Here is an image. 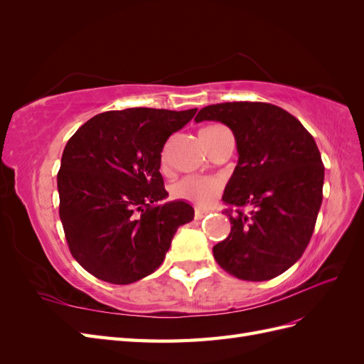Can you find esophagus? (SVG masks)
<instances>
[{
    "instance_id": "esophagus-1",
    "label": "esophagus",
    "mask_w": 364,
    "mask_h": 364,
    "mask_svg": "<svg viewBox=\"0 0 364 364\" xmlns=\"http://www.w3.org/2000/svg\"><path fill=\"white\" fill-rule=\"evenodd\" d=\"M206 214H208V211H203V209H196V211H194V218L196 220H202Z\"/></svg>"
}]
</instances>
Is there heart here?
Returning a JSON list of instances; mask_svg holds the SVG:
<instances>
[{
    "instance_id": "b5f03b06",
    "label": "heart",
    "mask_w": 364,
    "mask_h": 364,
    "mask_svg": "<svg viewBox=\"0 0 364 364\" xmlns=\"http://www.w3.org/2000/svg\"><path fill=\"white\" fill-rule=\"evenodd\" d=\"M226 132L225 127L211 124L200 130V139L203 146H208L209 142L215 139L220 134ZM222 191V185L215 179H205V178H183L179 182L173 185V194L181 200L194 203L197 206H208L211 205Z\"/></svg>"
}]
</instances>
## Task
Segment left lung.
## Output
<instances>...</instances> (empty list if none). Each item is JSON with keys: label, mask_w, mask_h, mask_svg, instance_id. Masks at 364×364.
Wrapping results in <instances>:
<instances>
[{"label": "left lung", "mask_w": 364, "mask_h": 364, "mask_svg": "<svg viewBox=\"0 0 364 364\" xmlns=\"http://www.w3.org/2000/svg\"><path fill=\"white\" fill-rule=\"evenodd\" d=\"M194 119L226 124L238 150L223 194V202L237 209L225 211L230 234L213 247L215 261L238 279L278 277L302 257L322 205L325 167L314 138L299 119L270 103L211 105Z\"/></svg>", "instance_id": "left-lung-1"}]
</instances>
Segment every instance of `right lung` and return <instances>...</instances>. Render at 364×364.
Masks as SVG:
<instances>
[{
    "label": "right lung",
    "mask_w": 364,
    "mask_h": 364,
    "mask_svg": "<svg viewBox=\"0 0 364 364\" xmlns=\"http://www.w3.org/2000/svg\"><path fill=\"white\" fill-rule=\"evenodd\" d=\"M197 109L130 107L92 117L65 146L59 215L71 255L95 278L132 284L155 272L194 209L168 193L159 173L171 134Z\"/></svg>",
    "instance_id": "right-lung-1"
}]
</instances>
